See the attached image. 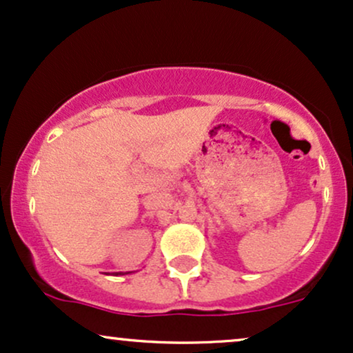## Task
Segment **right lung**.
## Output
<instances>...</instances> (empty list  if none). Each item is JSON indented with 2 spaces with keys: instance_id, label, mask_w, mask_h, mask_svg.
I'll return each mask as SVG.
<instances>
[{
  "instance_id": "right-lung-1",
  "label": "right lung",
  "mask_w": 353,
  "mask_h": 353,
  "mask_svg": "<svg viewBox=\"0 0 353 353\" xmlns=\"http://www.w3.org/2000/svg\"><path fill=\"white\" fill-rule=\"evenodd\" d=\"M112 275L117 276V275H128V273H123V272H117V273H112Z\"/></svg>"
}]
</instances>
